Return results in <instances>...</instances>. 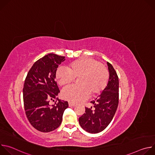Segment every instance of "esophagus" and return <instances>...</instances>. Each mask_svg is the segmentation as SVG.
<instances>
[{
  "label": "esophagus",
  "instance_id": "esophagus-1",
  "mask_svg": "<svg viewBox=\"0 0 155 155\" xmlns=\"http://www.w3.org/2000/svg\"><path fill=\"white\" fill-rule=\"evenodd\" d=\"M69 107H75L76 105V104L75 103L71 102H69Z\"/></svg>",
  "mask_w": 155,
  "mask_h": 155
}]
</instances>
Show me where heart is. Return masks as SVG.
I'll return each instance as SVG.
<instances>
[{"label":"heart","mask_w":155,"mask_h":155,"mask_svg":"<svg viewBox=\"0 0 155 155\" xmlns=\"http://www.w3.org/2000/svg\"><path fill=\"white\" fill-rule=\"evenodd\" d=\"M79 85L69 86L63 91V97L72 102L86 100L101 93L106 87L109 72L105 64L91 58H81L69 62L67 67H59L56 79L61 86H67L78 78Z\"/></svg>","instance_id":"obj_1"}]
</instances>
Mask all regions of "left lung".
I'll return each instance as SVG.
<instances>
[{"instance_id": "1", "label": "left lung", "mask_w": 155, "mask_h": 155, "mask_svg": "<svg viewBox=\"0 0 155 155\" xmlns=\"http://www.w3.org/2000/svg\"><path fill=\"white\" fill-rule=\"evenodd\" d=\"M110 73L106 87L99 97L91 101L93 107H85V113L79 118L81 127L91 134L104 130L112 120L119 102V80L112 65L107 62Z\"/></svg>"}]
</instances>
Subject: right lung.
Wrapping results in <instances>:
<instances>
[{
  "label": "right lung",
  "instance_id": "obj_1",
  "mask_svg": "<svg viewBox=\"0 0 155 155\" xmlns=\"http://www.w3.org/2000/svg\"><path fill=\"white\" fill-rule=\"evenodd\" d=\"M64 60V56L48 54L33 64L26 77L23 87L26 115L31 124L40 132L57 129L69 107L68 101L57 97L60 91L55 81L57 68ZM51 100L55 101L53 104Z\"/></svg>",
  "mask_w": 155,
  "mask_h": 155
}]
</instances>
